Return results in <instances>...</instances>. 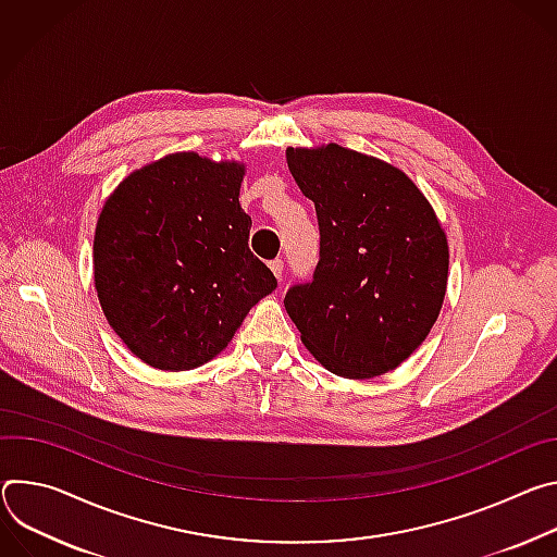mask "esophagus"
<instances>
[{"label": "esophagus", "instance_id": "obj_1", "mask_svg": "<svg viewBox=\"0 0 557 557\" xmlns=\"http://www.w3.org/2000/svg\"><path fill=\"white\" fill-rule=\"evenodd\" d=\"M270 270H272V274L281 281V276H283V261H281V259L270 261Z\"/></svg>", "mask_w": 557, "mask_h": 557}]
</instances>
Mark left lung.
Masks as SVG:
<instances>
[{"label": "left lung", "mask_w": 557, "mask_h": 557, "mask_svg": "<svg viewBox=\"0 0 557 557\" xmlns=\"http://www.w3.org/2000/svg\"><path fill=\"white\" fill-rule=\"evenodd\" d=\"M285 154L321 230L314 278L287 289L285 310L332 374H387L441 314L447 234L416 183L392 163L338 144Z\"/></svg>", "instance_id": "1"}]
</instances>
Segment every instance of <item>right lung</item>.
I'll use <instances>...</instances> for the list:
<instances>
[{"label":"right lung","mask_w":557,"mask_h":557,"mask_svg":"<svg viewBox=\"0 0 557 557\" xmlns=\"http://www.w3.org/2000/svg\"><path fill=\"white\" fill-rule=\"evenodd\" d=\"M245 165L176 152L123 178L106 199L92 263L101 310L126 347L165 372L221 354L276 289L247 238Z\"/></svg>","instance_id":"1"}]
</instances>
